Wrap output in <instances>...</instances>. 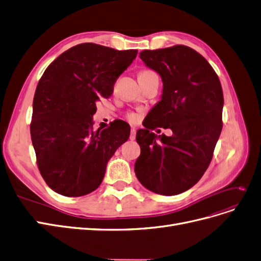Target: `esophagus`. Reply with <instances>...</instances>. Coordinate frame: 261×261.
Here are the masks:
<instances>
[{"instance_id": "1", "label": "esophagus", "mask_w": 261, "mask_h": 261, "mask_svg": "<svg viewBox=\"0 0 261 261\" xmlns=\"http://www.w3.org/2000/svg\"><path fill=\"white\" fill-rule=\"evenodd\" d=\"M130 140H134L136 138V128H132L130 129V136H129Z\"/></svg>"}]
</instances>
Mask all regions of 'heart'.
<instances>
[{
    "label": "heart",
    "instance_id": "obj_1",
    "mask_svg": "<svg viewBox=\"0 0 261 261\" xmlns=\"http://www.w3.org/2000/svg\"><path fill=\"white\" fill-rule=\"evenodd\" d=\"M150 74H154L153 72H151V70H141V72L139 73V75H138V77H140V76H146V75H150ZM138 117H139V115L137 114V113H134V112H130V113H128L127 114V118L129 121H132V122H135V121H137L138 120Z\"/></svg>",
    "mask_w": 261,
    "mask_h": 261
}]
</instances>
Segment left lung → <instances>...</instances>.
Listing matches in <instances>:
<instances>
[{"mask_svg":"<svg viewBox=\"0 0 261 261\" xmlns=\"http://www.w3.org/2000/svg\"><path fill=\"white\" fill-rule=\"evenodd\" d=\"M139 58L160 75L161 100L139 129L140 155L135 162L138 180L155 194L186 192L208 169L222 130L223 92L219 77L202 55L186 45L141 51ZM170 128L172 137L148 129Z\"/></svg>","mask_w":261,"mask_h":261,"instance_id":"8db88e82","label":"left lung"}]
</instances>
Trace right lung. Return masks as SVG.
<instances>
[{
  "mask_svg": "<svg viewBox=\"0 0 261 261\" xmlns=\"http://www.w3.org/2000/svg\"><path fill=\"white\" fill-rule=\"evenodd\" d=\"M137 50L82 43L55 59L39 81L33 103L31 141L43 179L55 193L80 197L97 189L108 161L129 137L123 121L93 130L97 102L135 60Z\"/></svg>",
  "mask_w": 261,
  "mask_h": 261,
  "instance_id": "right-lung-1",
  "label": "right lung"
}]
</instances>
